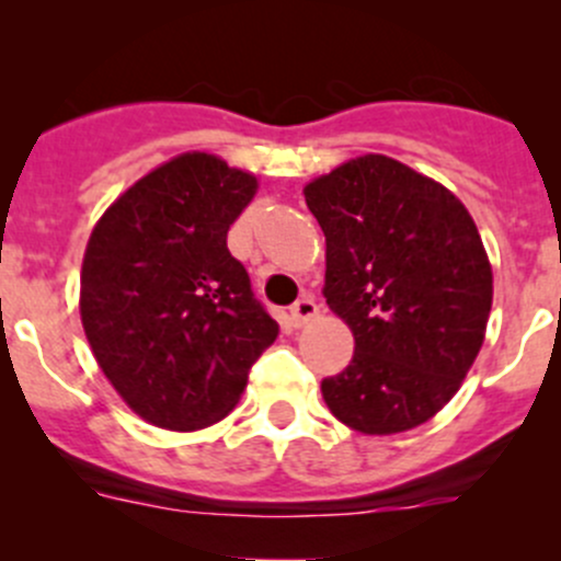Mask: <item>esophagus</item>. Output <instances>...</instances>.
I'll return each instance as SVG.
<instances>
[{
    "label": "esophagus",
    "instance_id": "34e87169",
    "mask_svg": "<svg viewBox=\"0 0 561 561\" xmlns=\"http://www.w3.org/2000/svg\"><path fill=\"white\" fill-rule=\"evenodd\" d=\"M317 312H320V307L314 304V298L304 296V298H298L296 304H293L290 312H287V320H290L293 328H301V325H307L309 320H314Z\"/></svg>",
    "mask_w": 561,
    "mask_h": 561
}]
</instances>
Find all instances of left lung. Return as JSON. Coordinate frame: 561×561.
Wrapping results in <instances>:
<instances>
[{
	"mask_svg": "<svg viewBox=\"0 0 561 561\" xmlns=\"http://www.w3.org/2000/svg\"><path fill=\"white\" fill-rule=\"evenodd\" d=\"M304 197L325 233L322 296L355 339L347 369L320 386L328 410L371 437L432 421L472 369L494 301L474 219L386 154L342 162Z\"/></svg>",
	"mask_w": 561,
	"mask_h": 561,
	"instance_id": "8db88e82",
	"label": "left lung"
}]
</instances>
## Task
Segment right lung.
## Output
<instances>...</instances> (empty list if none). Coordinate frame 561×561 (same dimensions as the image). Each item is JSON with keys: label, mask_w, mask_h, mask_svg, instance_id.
Wrapping results in <instances>:
<instances>
[{"label": "right lung", "mask_w": 561, "mask_h": 561, "mask_svg": "<svg viewBox=\"0 0 561 561\" xmlns=\"http://www.w3.org/2000/svg\"><path fill=\"white\" fill-rule=\"evenodd\" d=\"M254 192L257 175L184 151L124 190L89 236L83 333L113 390L151 426L222 421L279 333L228 249Z\"/></svg>", "instance_id": "1"}]
</instances>
